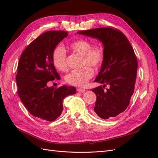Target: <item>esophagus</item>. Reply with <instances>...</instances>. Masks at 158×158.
Masks as SVG:
<instances>
[{
    "instance_id": "esophagus-1",
    "label": "esophagus",
    "mask_w": 158,
    "mask_h": 158,
    "mask_svg": "<svg viewBox=\"0 0 158 158\" xmlns=\"http://www.w3.org/2000/svg\"><path fill=\"white\" fill-rule=\"evenodd\" d=\"M77 91H78V92H85V89H84V88H77Z\"/></svg>"
}]
</instances>
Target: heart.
<instances>
[{
    "label": "heart",
    "mask_w": 158,
    "mask_h": 158,
    "mask_svg": "<svg viewBox=\"0 0 158 158\" xmlns=\"http://www.w3.org/2000/svg\"><path fill=\"white\" fill-rule=\"evenodd\" d=\"M69 48L73 51L83 55L82 65H88L94 69L101 66L103 60V49L98 44L92 45L89 40L80 39L72 42ZM52 62L55 67L60 71L67 69L66 53L63 47L56 46L52 53ZM94 73L89 66H85L79 70H72L66 76V82L70 85L84 87L92 78Z\"/></svg>",
    "instance_id": "obj_1"
}]
</instances>
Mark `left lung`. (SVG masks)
<instances>
[{"label": "left lung", "mask_w": 158, "mask_h": 158, "mask_svg": "<svg viewBox=\"0 0 158 158\" xmlns=\"http://www.w3.org/2000/svg\"><path fill=\"white\" fill-rule=\"evenodd\" d=\"M77 33L97 38L104 46L101 70L95 79L103 86L92 89L97 96L94 113L103 119L116 117L127 108L135 90L138 68L135 52L124 33L113 27L95 28ZM107 85L110 88L104 90Z\"/></svg>", "instance_id": "left-lung-1"}]
</instances>
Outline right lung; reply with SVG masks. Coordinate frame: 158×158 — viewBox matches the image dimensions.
I'll return each mask as SVG.
<instances>
[{"instance_id": "obj_1", "label": "right lung", "mask_w": 158, "mask_h": 158, "mask_svg": "<svg viewBox=\"0 0 158 158\" xmlns=\"http://www.w3.org/2000/svg\"><path fill=\"white\" fill-rule=\"evenodd\" d=\"M67 36L64 31L42 33L26 47L18 62L16 80L19 97L32 115L50 122L61 114L64 98L76 92L73 86L64 85L56 88L47 84L60 79L52 64V53Z\"/></svg>"}]
</instances>
